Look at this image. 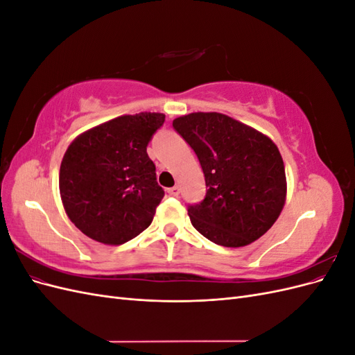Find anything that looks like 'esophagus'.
Wrapping results in <instances>:
<instances>
[{"label": "esophagus", "instance_id": "obj_1", "mask_svg": "<svg viewBox=\"0 0 355 355\" xmlns=\"http://www.w3.org/2000/svg\"><path fill=\"white\" fill-rule=\"evenodd\" d=\"M167 192H168V196H171V197H178L180 189H179V187H173V188H168Z\"/></svg>", "mask_w": 355, "mask_h": 355}]
</instances>
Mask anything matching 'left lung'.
Listing matches in <instances>:
<instances>
[{"label":"left lung","mask_w":355,"mask_h":355,"mask_svg":"<svg viewBox=\"0 0 355 355\" xmlns=\"http://www.w3.org/2000/svg\"><path fill=\"white\" fill-rule=\"evenodd\" d=\"M173 127L194 149L206 178V197L188 206L192 227L223 247L262 237L286 202V171L277 145L219 112L179 116Z\"/></svg>","instance_id":"obj_1"}]
</instances>
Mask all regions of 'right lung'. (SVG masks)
<instances>
[{"label": "right lung", "mask_w": 355, "mask_h": 355, "mask_svg": "<svg viewBox=\"0 0 355 355\" xmlns=\"http://www.w3.org/2000/svg\"><path fill=\"white\" fill-rule=\"evenodd\" d=\"M164 114L121 115L81 133L59 173L63 207L92 240L120 245L151 225L164 197L146 146Z\"/></svg>", "instance_id": "obj_1"}]
</instances>
